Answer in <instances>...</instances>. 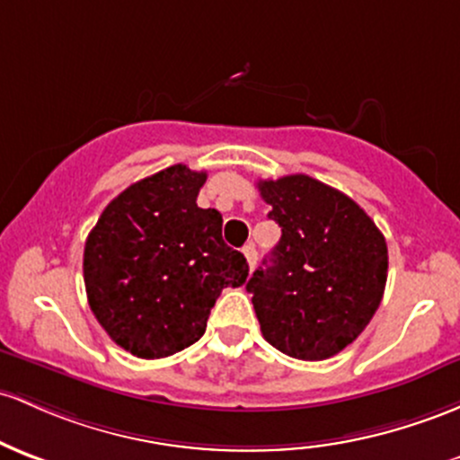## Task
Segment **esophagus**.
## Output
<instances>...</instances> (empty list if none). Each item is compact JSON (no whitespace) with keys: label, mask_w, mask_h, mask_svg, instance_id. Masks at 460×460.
<instances>
[{"label":"esophagus","mask_w":460,"mask_h":460,"mask_svg":"<svg viewBox=\"0 0 460 460\" xmlns=\"http://www.w3.org/2000/svg\"><path fill=\"white\" fill-rule=\"evenodd\" d=\"M242 253H244L246 261H249V269H253L255 261H257V251H255V244H246L244 249H242Z\"/></svg>","instance_id":"1"}]
</instances>
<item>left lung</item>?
Here are the masks:
<instances>
[{"instance_id":"1","label":"left lung","mask_w":460,"mask_h":460,"mask_svg":"<svg viewBox=\"0 0 460 460\" xmlns=\"http://www.w3.org/2000/svg\"><path fill=\"white\" fill-rule=\"evenodd\" d=\"M281 226L246 284L261 334L299 360H325L362 334L386 286V240L360 205L307 174L257 183Z\"/></svg>"}]
</instances>
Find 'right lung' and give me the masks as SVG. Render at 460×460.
<instances>
[{
    "label": "right lung",
    "instance_id": "add662e5",
    "mask_svg": "<svg viewBox=\"0 0 460 460\" xmlns=\"http://www.w3.org/2000/svg\"><path fill=\"white\" fill-rule=\"evenodd\" d=\"M207 172L176 164L126 188L84 242L91 312L133 356L155 360L194 345L225 288L249 277L222 240V216L200 209Z\"/></svg>",
    "mask_w": 460,
    "mask_h": 460
}]
</instances>
